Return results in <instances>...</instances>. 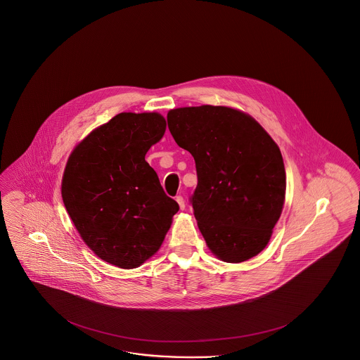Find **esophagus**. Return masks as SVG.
<instances>
[{"mask_svg": "<svg viewBox=\"0 0 360 360\" xmlns=\"http://www.w3.org/2000/svg\"><path fill=\"white\" fill-rule=\"evenodd\" d=\"M176 202L179 203V207H180V210H184V208H186V200H184V198H183V196H177V198H176Z\"/></svg>", "mask_w": 360, "mask_h": 360, "instance_id": "1", "label": "esophagus"}]
</instances>
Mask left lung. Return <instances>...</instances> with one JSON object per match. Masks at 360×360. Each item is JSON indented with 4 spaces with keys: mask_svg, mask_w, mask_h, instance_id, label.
<instances>
[{
    "mask_svg": "<svg viewBox=\"0 0 360 360\" xmlns=\"http://www.w3.org/2000/svg\"><path fill=\"white\" fill-rule=\"evenodd\" d=\"M167 117L176 143L195 160L191 203L208 249L226 263L257 256L285 199L279 146L255 117L231 107H181Z\"/></svg>",
    "mask_w": 360,
    "mask_h": 360,
    "instance_id": "obj_1",
    "label": "left lung"
}]
</instances>
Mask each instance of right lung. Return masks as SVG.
<instances>
[{"instance_id": "right-lung-1", "label": "right lung", "mask_w": 360, "mask_h": 360, "mask_svg": "<svg viewBox=\"0 0 360 360\" xmlns=\"http://www.w3.org/2000/svg\"><path fill=\"white\" fill-rule=\"evenodd\" d=\"M167 120L122 112L96 127L70 153L62 200L82 241L101 260L133 269L161 248L179 205L145 161Z\"/></svg>"}]
</instances>
